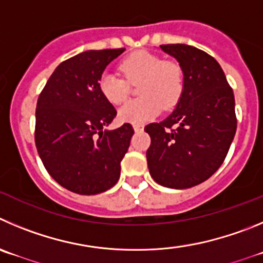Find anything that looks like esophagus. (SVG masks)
<instances>
[{
	"instance_id": "obj_1",
	"label": "esophagus",
	"mask_w": 263,
	"mask_h": 263,
	"mask_svg": "<svg viewBox=\"0 0 263 263\" xmlns=\"http://www.w3.org/2000/svg\"><path fill=\"white\" fill-rule=\"evenodd\" d=\"M134 129H135V132L143 131L144 126H143V124H140V123H135V124H134Z\"/></svg>"
}]
</instances>
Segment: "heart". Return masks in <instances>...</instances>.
<instances>
[{
    "instance_id": "heart-1",
    "label": "heart",
    "mask_w": 263,
    "mask_h": 263,
    "mask_svg": "<svg viewBox=\"0 0 263 263\" xmlns=\"http://www.w3.org/2000/svg\"><path fill=\"white\" fill-rule=\"evenodd\" d=\"M123 78L104 72L98 80L102 97L119 105L128 97L129 84H139L141 97L129 100L118 111L122 122L145 123L159 114L162 106L173 109L184 90V72L175 61H163L158 54L139 50L129 54L119 65Z\"/></svg>"
}]
</instances>
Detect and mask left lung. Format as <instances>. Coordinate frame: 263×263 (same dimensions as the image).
<instances>
[{"label": "left lung", "instance_id": "obj_1", "mask_svg": "<svg viewBox=\"0 0 263 263\" xmlns=\"http://www.w3.org/2000/svg\"><path fill=\"white\" fill-rule=\"evenodd\" d=\"M159 48L179 62L184 90L176 109L151 123L149 173L158 184L185 190L209 179L224 161L236 132L235 97L219 63L185 44Z\"/></svg>", "mask_w": 263, "mask_h": 263}]
</instances>
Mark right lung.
Here are the masks:
<instances>
[{
    "mask_svg": "<svg viewBox=\"0 0 263 263\" xmlns=\"http://www.w3.org/2000/svg\"><path fill=\"white\" fill-rule=\"evenodd\" d=\"M124 49L87 50L63 61L41 90L35 143L51 178L79 195L114 187L134 135L129 123L105 129L117 115L98 89L106 66Z\"/></svg>",
    "mask_w": 263,
    "mask_h": 263,
    "instance_id": "right-lung-1",
    "label": "right lung"
}]
</instances>
